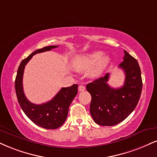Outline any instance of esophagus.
<instances>
[{
  "label": "esophagus",
  "mask_w": 157,
  "mask_h": 157,
  "mask_svg": "<svg viewBox=\"0 0 157 157\" xmlns=\"http://www.w3.org/2000/svg\"><path fill=\"white\" fill-rule=\"evenodd\" d=\"M78 90L79 92H84L85 90V86H83V85H80V86H78Z\"/></svg>",
  "instance_id": "obj_1"
}]
</instances>
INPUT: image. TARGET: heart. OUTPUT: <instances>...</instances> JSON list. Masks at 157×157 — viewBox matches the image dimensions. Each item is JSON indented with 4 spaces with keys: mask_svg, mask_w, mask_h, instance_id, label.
Segmentation results:
<instances>
[{
    "mask_svg": "<svg viewBox=\"0 0 157 157\" xmlns=\"http://www.w3.org/2000/svg\"><path fill=\"white\" fill-rule=\"evenodd\" d=\"M108 63L109 57L108 56L103 55L101 52H94L75 56L72 60V65L78 71L90 68L88 75L91 78H96L101 74Z\"/></svg>",
    "mask_w": 157,
    "mask_h": 157,
    "instance_id": "obj_1",
    "label": "heart"
}]
</instances>
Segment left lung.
<instances>
[{
	"label": "left lung",
	"instance_id": "1",
	"mask_svg": "<svg viewBox=\"0 0 157 157\" xmlns=\"http://www.w3.org/2000/svg\"><path fill=\"white\" fill-rule=\"evenodd\" d=\"M124 61L119 67L124 71L125 81L120 88L108 84L109 73L86 85L92 96L90 113L94 122L101 126H113L124 120L138 105L142 91L141 71L138 61L124 51Z\"/></svg>",
	"mask_w": 157,
	"mask_h": 157
}]
</instances>
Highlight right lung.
<instances>
[{
  "instance_id": "add662e5",
  "label": "right lung",
  "mask_w": 157,
  "mask_h": 157,
  "mask_svg": "<svg viewBox=\"0 0 157 157\" xmlns=\"http://www.w3.org/2000/svg\"><path fill=\"white\" fill-rule=\"evenodd\" d=\"M57 47L58 46H45L33 52L21 62L15 79L17 100L25 115L36 125L49 129H57L65 122L68 113L69 106L78 93V84L62 88L51 100L40 105H36L30 102L25 97L23 91L22 78L25 65L33 56Z\"/></svg>"
}]
</instances>
